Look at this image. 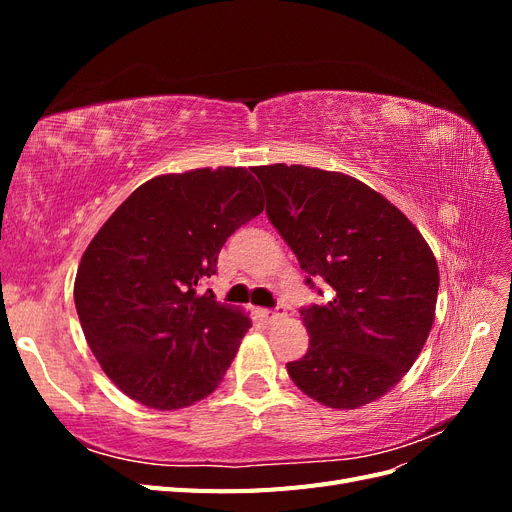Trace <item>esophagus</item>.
<instances>
[{"label": "esophagus", "mask_w": 512, "mask_h": 512, "mask_svg": "<svg viewBox=\"0 0 512 512\" xmlns=\"http://www.w3.org/2000/svg\"><path fill=\"white\" fill-rule=\"evenodd\" d=\"M258 318L262 320V322H267V324H273L275 320H280V318H284V309L280 307V309H258Z\"/></svg>", "instance_id": "1"}]
</instances>
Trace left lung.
<instances>
[{"label": "left lung", "instance_id": "obj_1", "mask_svg": "<svg viewBox=\"0 0 512 512\" xmlns=\"http://www.w3.org/2000/svg\"><path fill=\"white\" fill-rule=\"evenodd\" d=\"M267 215L297 254L307 284L335 294L301 309L307 354L288 376L318 404L354 410L380 399L421 354L440 286L418 228L382 194L344 173L301 164L256 166Z\"/></svg>", "mask_w": 512, "mask_h": 512}]
</instances>
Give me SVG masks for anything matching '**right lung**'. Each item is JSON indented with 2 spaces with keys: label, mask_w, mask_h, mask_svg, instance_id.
Returning a JSON list of instances; mask_svg holds the SVG:
<instances>
[{
  "label": "right lung",
  "mask_w": 512,
  "mask_h": 512,
  "mask_svg": "<svg viewBox=\"0 0 512 512\" xmlns=\"http://www.w3.org/2000/svg\"><path fill=\"white\" fill-rule=\"evenodd\" d=\"M262 209L250 170L220 166L153 177L104 222L76 271L74 305L121 393L177 410L218 389L252 320L196 286Z\"/></svg>",
  "instance_id": "add662e5"
}]
</instances>
